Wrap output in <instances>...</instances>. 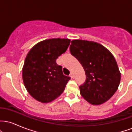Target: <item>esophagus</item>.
Returning a JSON list of instances; mask_svg holds the SVG:
<instances>
[{"label": "esophagus", "instance_id": "34e87169", "mask_svg": "<svg viewBox=\"0 0 132 132\" xmlns=\"http://www.w3.org/2000/svg\"><path fill=\"white\" fill-rule=\"evenodd\" d=\"M70 77L71 78H74V75H73V73H72V72H71V73H70Z\"/></svg>", "mask_w": 132, "mask_h": 132}]
</instances>
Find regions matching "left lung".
<instances>
[{"instance_id": "left-lung-1", "label": "left lung", "mask_w": 132, "mask_h": 132, "mask_svg": "<svg viewBox=\"0 0 132 132\" xmlns=\"http://www.w3.org/2000/svg\"><path fill=\"white\" fill-rule=\"evenodd\" d=\"M70 52L82 64L86 79L80 94L92 105H100L112 97L120 81V72L113 56L94 42L71 41Z\"/></svg>"}]
</instances>
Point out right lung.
Instances as JSON below:
<instances>
[{
    "label": "right lung",
    "instance_id": "add662e5",
    "mask_svg": "<svg viewBox=\"0 0 132 132\" xmlns=\"http://www.w3.org/2000/svg\"><path fill=\"white\" fill-rule=\"evenodd\" d=\"M70 40L52 38L37 43L24 63L22 78L27 91L42 103L51 102L64 91L71 78L64 76L56 59L66 52Z\"/></svg>",
    "mask_w": 132,
    "mask_h": 132
}]
</instances>
